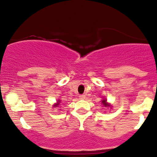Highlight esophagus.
<instances>
[{
    "instance_id": "esophagus-1",
    "label": "esophagus",
    "mask_w": 157,
    "mask_h": 157,
    "mask_svg": "<svg viewBox=\"0 0 157 157\" xmlns=\"http://www.w3.org/2000/svg\"><path fill=\"white\" fill-rule=\"evenodd\" d=\"M79 98H80V99H85V95H83V94L80 95V96H79Z\"/></svg>"
}]
</instances>
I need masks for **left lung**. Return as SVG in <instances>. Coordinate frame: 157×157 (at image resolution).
<instances>
[{"label":"left lung","mask_w":157,"mask_h":157,"mask_svg":"<svg viewBox=\"0 0 157 157\" xmlns=\"http://www.w3.org/2000/svg\"><path fill=\"white\" fill-rule=\"evenodd\" d=\"M102 104H103V105H105V106H107V105H109L108 104L106 103V101H105V100H102Z\"/></svg>","instance_id":"8db88e82"}]
</instances>
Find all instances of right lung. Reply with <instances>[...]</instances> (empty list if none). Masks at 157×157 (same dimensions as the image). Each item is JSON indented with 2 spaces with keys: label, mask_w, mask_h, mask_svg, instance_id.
I'll list each match as a JSON object with an SVG mask.
<instances>
[{
  "label": "right lung",
  "mask_w": 157,
  "mask_h": 157,
  "mask_svg": "<svg viewBox=\"0 0 157 157\" xmlns=\"http://www.w3.org/2000/svg\"><path fill=\"white\" fill-rule=\"evenodd\" d=\"M58 105H59V102H58V103H57V104H55V105H54V106L57 107V106H58Z\"/></svg>",
  "instance_id": "1"
}]
</instances>
